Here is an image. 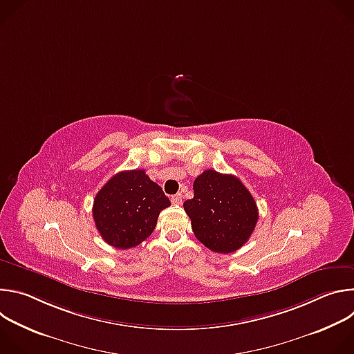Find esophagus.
Segmentation results:
<instances>
[{
  "mask_svg": "<svg viewBox=\"0 0 354 354\" xmlns=\"http://www.w3.org/2000/svg\"><path fill=\"white\" fill-rule=\"evenodd\" d=\"M172 205H182V196L180 194H175L171 197Z\"/></svg>",
  "mask_w": 354,
  "mask_h": 354,
  "instance_id": "34e87169",
  "label": "esophagus"
}]
</instances>
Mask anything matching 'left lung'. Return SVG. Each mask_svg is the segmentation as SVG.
Segmentation results:
<instances>
[{"instance_id":"1","label":"left lung","mask_w":354,"mask_h":354,"mask_svg":"<svg viewBox=\"0 0 354 354\" xmlns=\"http://www.w3.org/2000/svg\"><path fill=\"white\" fill-rule=\"evenodd\" d=\"M194 196L183 203L196 238L213 252L238 250L259 218L254 197L234 175L207 169L194 179Z\"/></svg>"}]
</instances>
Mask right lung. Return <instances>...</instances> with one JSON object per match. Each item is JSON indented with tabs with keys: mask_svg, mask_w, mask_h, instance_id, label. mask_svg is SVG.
I'll list each match as a JSON object with an SVG mask.
<instances>
[{
	"mask_svg": "<svg viewBox=\"0 0 354 354\" xmlns=\"http://www.w3.org/2000/svg\"><path fill=\"white\" fill-rule=\"evenodd\" d=\"M169 206L161 186L144 169H133L116 174L96 193L92 214L106 243L129 249L153 234L160 213Z\"/></svg>",
	"mask_w": 354,
	"mask_h": 354,
	"instance_id": "right-lung-1",
	"label": "right lung"
}]
</instances>
